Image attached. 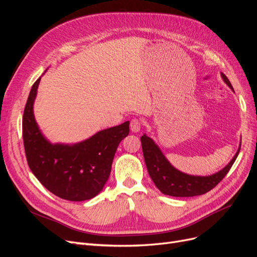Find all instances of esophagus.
Wrapping results in <instances>:
<instances>
[{"label": "esophagus", "mask_w": 257, "mask_h": 257, "mask_svg": "<svg viewBox=\"0 0 257 257\" xmlns=\"http://www.w3.org/2000/svg\"><path fill=\"white\" fill-rule=\"evenodd\" d=\"M130 126H131L132 132H134V133H137V132L141 131L142 122H141V120H138V119H133V120L131 121V123H130Z\"/></svg>", "instance_id": "esophagus-1"}]
</instances>
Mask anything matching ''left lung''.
<instances>
[{"mask_svg": "<svg viewBox=\"0 0 257 257\" xmlns=\"http://www.w3.org/2000/svg\"><path fill=\"white\" fill-rule=\"evenodd\" d=\"M222 77L224 81L228 84V87L234 90L227 77L224 74H222ZM141 141L148 173L154 184L163 194L174 197H192L203 195V194L211 191L227 175L240 151L239 148L238 152L229 162V164L220 170L219 173L208 177L190 176L179 172L170 165V163L165 159L159 147L153 143L151 138L144 135Z\"/></svg>", "mask_w": 257, "mask_h": 257, "instance_id": "1", "label": "left lung"}]
</instances>
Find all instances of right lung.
<instances>
[{
	"instance_id": "right-lung-1",
	"label": "right lung",
	"mask_w": 257,
	"mask_h": 257,
	"mask_svg": "<svg viewBox=\"0 0 257 257\" xmlns=\"http://www.w3.org/2000/svg\"><path fill=\"white\" fill-rule=\"evenodd\" d=\"M41 78L29 94L22 118V137L30 169L54 195L72 201L91 199L109 178L114 154L130 133V122L100 131L80 144L51 145L38 130L33 103Z\"/></svg>"
}]
</instances>
